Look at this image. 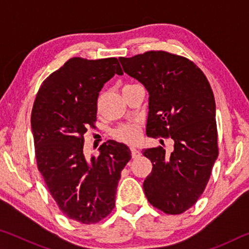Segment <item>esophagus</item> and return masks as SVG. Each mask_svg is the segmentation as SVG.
<instances>
[{
    "instance_id": "obj_1",
    "label": "esophagus",
    "mask_w": 249,
    "mask_h": 249,
    "mask_svg": "<svg viewBox=\"0 0 249 249\" xmlns=\"http://www.w3.org/2000/svg\"><path fill=\"white\" fill-rule=\"evenodd\" d=\"M130 151H132V157L133 158H138L141 157V151L138 150L137 148H135V147H130Z\"/></svg>"
}]
</instances>
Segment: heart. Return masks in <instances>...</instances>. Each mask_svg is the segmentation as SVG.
Listing matches in <instances>:
<instances>
[{
    "mask_svg": "<svg viewBox=\"0 0 249 249\" xmlns=\"http://www.w3.org/2000/svg\"><path fill=\"white\" fill-rule=\"evenodd\" d=\"M113 135L124 142L132 144L138 141L141 135V126L136 122H130V123H125L120 125L119 127L114 129Z\"/></svg>",
    "mask_w": 249,
    "mask_h": 249,
    "instance_id": "heart-1",
    "label": "heart"
}]
</instances>
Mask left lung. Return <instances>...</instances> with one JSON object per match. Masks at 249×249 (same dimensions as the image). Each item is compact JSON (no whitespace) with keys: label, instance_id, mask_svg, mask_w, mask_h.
I'll return each mask as SVG.
<instances>
[{"label":"left lung","instance_id":"left-lung-1","mask_svg":"<svg viewBox=\"0 0 249 249\" xmlns=\"http://www.w3.org/2000/svg\"><path fill=\"white\" fill-rule=\"evenodd\" d=\"M123 70L149 94L146 133L171 137L174 151L142 149L153 163L142 187L149 203L180 214L196 203L217 158L215 100L208 79L189 59L167 52L119 58Z\"/></svg>","mask_w":249,"mask_h":249}]
</instances>
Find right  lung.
Segmentation results:
<instances>
[{
    "label": "right lung",
    "mask_w": 249,
    "mask_h": 249,
    "mask_svg": "<svg viewBox=\"0 0 249 249\" xmlns=\"http://www.w3.org/2000/svg\"><path fill=\"white\" fill-rule=\"evenodd\" d=\"M115 73L123 74L116 58H71L41 84L32 111L38 170L61 212L82 224L112 212L121 172L132 158L115 141L101 145L98 157L83 153L84 134L95 127L99 92Z\"/></svg>",
    "instance_id": "obj_1"
}]
</instances>
